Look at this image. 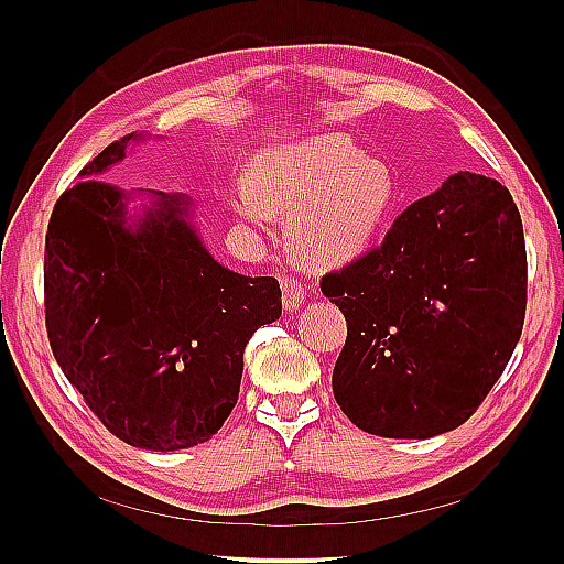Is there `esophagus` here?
Returning <instances> with one entry per match:
<instances>
[{"label": "esophagus", "mask_w": 564, "mask_h": 564, "mask_svg": "<svg viewBox=\"0 0 564 564\" xmlns=\"http://www.w3.org/2000/svg\"><path fill=\"white\" fill-rule=\"evenodd\" d=\"M282 303L286 311H296L299 305L305 301V292H303V284L299 280H294L292 275H282Z\"/></svg>", "instance_id": "esophagus-1"}]
</instances>
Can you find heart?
Returning a JSON list of instances; mask_svg holds the SVG:
<instances>
[{"mask_svg":"<svg viewBox=\"0 0 564 564\" xmlns=\"http://www.w3.org/2000/svg\"><path fill=\"white\" fill-rule=\"evenodd\" d=\"M398 183L386 162L367 158L340 133L261 150L249 181H235L226 202L256 232L289 212V240L315 263H340L367 249L395 204Z\"/></svg>","mask_w":564,"mask_h":564,"instance_id":"heart-1","label":"heart"}]
</instances>
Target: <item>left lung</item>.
<instances>
[{
  "label": "left lung",
  "instance_id": "left-lung-1",
  "mask_svg": "<svg viewBox=\"0 0 564 564\" xmlns=\"http://www.w3.org/2000/svg\"><path fill=\"white\" fill-rule=\"evenodd\" d=\"M319 286L348 322L332 386L357 429L402 440L454 431L499 381L522 334L520 212L499 181L458 172Z\"/></svg>",
  "mask_w": 564,
  "mask_h": 564
}]
</instances>
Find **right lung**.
<instances>
[{
    "mask_svg": "<svg viewBox=\"0 0 564 564\" xmlns=\"http://www.w3.org/2000/svg\"><path fill=\"white\" fill-rule=\"evenodd\" d=\"M143 133L110 143L56 202L44 249L46 334L65 379L131 447L212 440L240 395L251 334L280 319L275 278H247L202 245L185 195L129 193L94 176Z\"/></svg>",
    "mask_w": 564,
    "mask_h": 564,
    "instance_id": "add662e5",
    "label": "right lung"
}]
</instances>
